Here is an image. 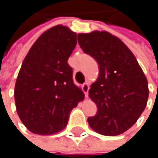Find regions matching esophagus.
<instances>
[{
  "mask_svg": "<svg viewBox=\"0 0 158 158\" xmlns=\"http://www.w3.org/2000/svg\"><path fill=\"white\" fill-rule=\"evenodd\" d=\"M82 89H83V91L85 93V96L88 97V95H89V85L88 83H84L82 85Z\"/></svg>",
  "mask_w": 158,
  "mask_h": 158,
  "instance_id": "esophagus-1",
  "label": "esophagus"
}]
</instances>
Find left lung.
Segmentation results:
<instances>
[{
    "label": "left lung",
    "instance_id": "left-lung-1",
    "mask_svg": "<svg viewBox=\"0 0 158 158\" xmlns=\"http://www.w3.org/2000/svg\"><path fill=\"white\" fill-rule=\"evenodd\" d=\"M78 41L100 69L89 90L98 111L88 118V123L101 135H121L136 123L145 109L149 95L146 77L132 51L110 33L79 34Z\"/></svg>",
    "mask_w": 158,
    "mask_h": 158
}]
</instances>
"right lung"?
I'll list each match as a JSON object with an SVG mask.
<instances>
[{
	"mask_svg": "<svg viewBox=\"0 0 158 158\" xmlns=\"http://www.w3.org/2000/svg\"><path fill=\"white\" fill-rule=\"evenodd\" d=\"M77 34L58 24L43 33L24 57L16 79L15 101L24 126L41 135L63 130L69 112L84 99L68 59Z\"/></svg>",
	"mask_w": 158,
	"mask_h": 158,
	"instance_id": "right-lung-1",
	"label": "right lung"
}]
</instances>
